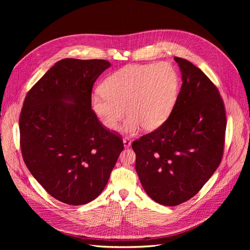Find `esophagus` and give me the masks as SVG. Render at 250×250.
I'll return each instance as SVG.
<instances>
[{
  "instance_id": "1",
  "label": "esophagus",
  "mask_w": 250,
  "mask_h": 250,
  "mask_svg": "<svg viewBox=\"0 0 250 250\" xmlns=\"http://www.w3.org/2000/svg\"><path fill=\"white\" fill-rule=\"evenodd\" d=\"M123 142H124L125 147H129L131 146V140L128 137H124Z\"/></svg>"
}]
</instances>
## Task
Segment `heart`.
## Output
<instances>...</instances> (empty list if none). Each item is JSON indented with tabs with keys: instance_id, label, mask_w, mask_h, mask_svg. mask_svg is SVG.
<instances>
[{
	"instance_id": "heart-1",
	"label": "heart",
	"mask_w": 250,
	"mask_h": 250,
	"mask_svg": "<svg viewBox=\"0 0 250 250\" xmlns=\"http://www.w3.org/2000/svg\"><path fill=\"white\" fill-rule=\"evenodd\" d=\"M179 77L167 62L125 66L93 94L91 105L105 128L115 130L125 115L124 130H154L169 118L178 95Z\"/></svg>"
}]
</instances>
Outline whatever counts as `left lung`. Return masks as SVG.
I'll list each match as a JSON object with an SVG mask.
<instances>
[{"label": "left lung", "instance_id": "left-lung-1", "mask_svg": "<svg viewBox=\"0 0 250 250\" xmlns=\"http://www.w3.org/2000/svg\"><path fill=\"white\" fill-rule=\"evenodd\" d=\"M182 86L167 121L132 142L146 194L164 206L193 198L219 167L227 116L218 88L190 61L174 57Z\"/></svg>", "mask_w": 250, "mask_h": 250}]
</instances>
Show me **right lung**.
I'll list each match as a JSON object with an SVG mask.
<instances>
[{
    "mask_svg": "<svg viewBox=\"0 0 250 250\" xmlns=\"http://www.w3.org/2000/svg\"><path fill=\"white\" fill-rule=\"evenodd\" d=\"M111 63L65 58L27 93L20 116L21 149L31 175L56 200L72 206L95 200L124 149L92 110L97 78Z\"/></svg>",
    "mask_w": 250,
    "mask_h": 250,
    "instance_id": "add662e5",
    "label": "right lung"
}]
</instances>
